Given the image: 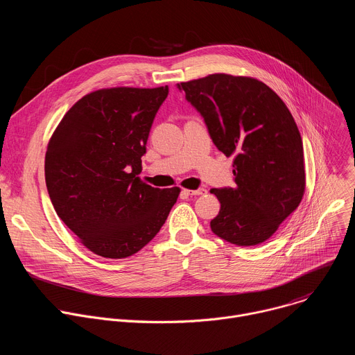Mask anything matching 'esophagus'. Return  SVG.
<instances>
[{
	"label": "esophagus",
	"instance_id": "34e87169",
	"mask_svg": "<svg viewBox=\"0 0 355 355\" xmlns=\"http://www.w3.org/2000/svg\"><path fill=\"white\" fill-rule=\"evenodd\" d=\"M184 192L187 195H191V196H199V195H205L206 193V189L205 188H199V189H184Z\"/></svg>",
	"mask_w": 355,
	"mask_h": 355
}]
</instances>
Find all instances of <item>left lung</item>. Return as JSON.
<instances>
[{
  "instance_id": "1",
  "label": "left lung",
  "mask_w": 355,
  "mask_h": 355,
  "mask_svg": "<svg viewBox=\"0 0 355 355\" xmlns=\"http://www.w3.org/2000/svg\"><path fill=\"white\" fill-rule=\"evenodd\" d=\"M177 87L203 116L216 148L234 156V188L210 189L221 205L211 231L239 247L262 244L305 192L302 139L290 110L248 76L213 73Z\"/></svg>"
}]
</instances>
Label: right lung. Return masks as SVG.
Listing matches in <instances>:
<instances>
[{"mask_svg": "<svg viewBox=\"0 0 355 355\" xmlns=\"http://www.w3.org/2000/svg\"><path fill=\"white\" fill-rule=\"evenodd\" d=\"M168 86L111 87L83 96L64 115L44 174L58 217L93 254L123 259L160 231L180 188H153L138 174Z\"/></svg>", "mask_w": 355, "mask_h": 355, "instance_id": "1", "label": "right lung"}]
</instances>
